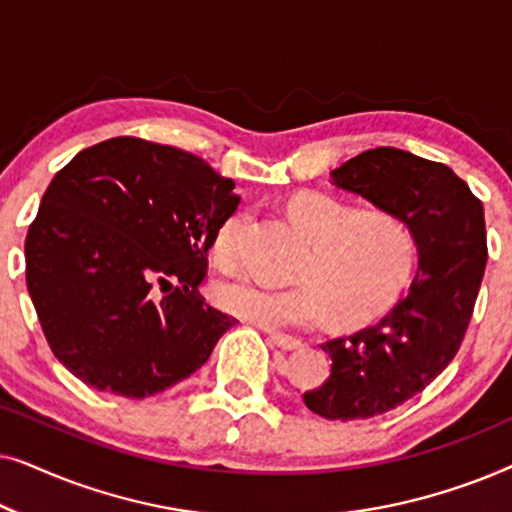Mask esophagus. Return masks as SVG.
I'll return each instance as SVG.
<instances>
[{
    "label": "esophagus",
    "mask_w": 512,
    "mask_h": 512,
    "mask_svg": "<svg viewBox=\"0 0 512 512\" xmlns=\"http://www.w3.org/2000/svg\"><path fill=\"white\" fill-rule=\"evenodd\" d=\"M270 342L284 352H296V349L303 347V342L298 338H291V335H282V333H270Z\"/></svg>",
    "instance_id": "34e87169"
}]
</instances>
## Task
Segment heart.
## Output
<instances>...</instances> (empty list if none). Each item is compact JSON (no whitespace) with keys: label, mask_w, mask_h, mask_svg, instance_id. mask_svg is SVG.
Masks as SVG:
<instances>
[{"label":"heart","mask_w":512,"mask_h":512,"mask_svg":"<svg viewBox=\"0 0 512 512\" xmlns=\"http://www.w3.org/2000/svg\"><path fill=\"white\" fill-rule=\"evenodd\" d=\"M289 219L312 242L303 284L275 289L251 279H230L214 289L223 312L263 331L314 326L333 310L342 324L375 317L401 289L412 263L410 230L396 214L380 209L354 212L345 200L324 193L296 195ZM242 216L216 230V261L233 258Z\"/></svg>","instance_id":"heart-1"}]
</instances>
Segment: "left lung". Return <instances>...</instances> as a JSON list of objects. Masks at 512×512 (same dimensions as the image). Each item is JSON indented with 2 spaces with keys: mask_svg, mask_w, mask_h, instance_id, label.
<instances>
[{
  "mask_svg": "<svg viewBox=\"0 0 512 512\" xmlns=\"http://www.w3.org/2000/svg\"><path fill=\"white\" fill-rule=\"evenodd\" d=\"M331 181L396 214L417 247L415 277L391 312L321 345L331 377L303 401L321 417L352 422L419 394L459 352L485 275V209L450 167L394 146L359 153Z\"/></svg>",
  "mask_w": 512,
  "mask_h": 512,
  "instance_id": "1",
  "label": "left lung"
}]
</instances>
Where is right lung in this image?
Here are the masks:
<instances>
[{
    "label": "right lung",
    "instance_id": "1",
    "mask_svg": "<svg viewBox=\"0 0 512 512\" xmlns=\"http://www.w3.org/2000/svg\"><path fill=\"white\" fill-rule=\"evenodd\" d=\"M233 179L174 146L114 137L69 160L25 240L27 291L55 359L144 398L205 366L235 319L198 293Z\"/></svg>",
    "mask_w": 512,
    "mask_h": 512
}]
</instances>
